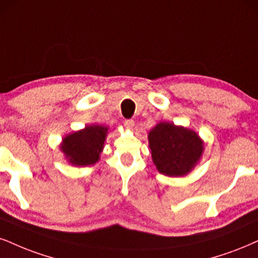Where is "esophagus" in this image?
Segmentation results:
<instances>
[{
	"label": "esophagus",
	"mask_w": 258,
	"mask_h": 258,
	"mask_svg": "<svg viewBox=\"0 0 258 258\" xmlns=\"http://www.w3.org/2000/svg\"><path fill=\"white\" fill-rule=\"evenodd\" d=\"M134 125H135V122L133 119H125V120H124V126H125V128L133 129V128H134Z\"/></svg>",
	"instance_id": "esophagus-1"
}]
</instances>
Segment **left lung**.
<instances>
[{
	"label": "left lung",
	"mask_w": 258,
	"mask_h": 258,
	"mask_svg": "<svg viewBox=\"0 0 258 258\" xmlns=\"http://www.w3.org/2000/svg\"><path fill=\"white\" fill-rule=\"evenodd\" d=\"M148 140L155 166L166 176H184L202 155L203 144L196 133L172 123H159Z\"/></svg>",
	"instance_id": "1"
}]
</instances>
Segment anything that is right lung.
<instances>
[{
  "mask_svg": "<svg viewBox=\"0 0 258 258\" xmlns=\"http://www.w3.org/2000/svg\"><path fill=\"white\" fill-rule=\"evenodd\" d=\"M107 128L103 125H90L63 140L61 146L69 163L76 166L93 165L99 159Z\"/></svg>",
  "mask_w": 258,
  "mask_h": 258,
  "instance_id": "right-lung-1",
  "label": "right lung"
}]
</instances>
